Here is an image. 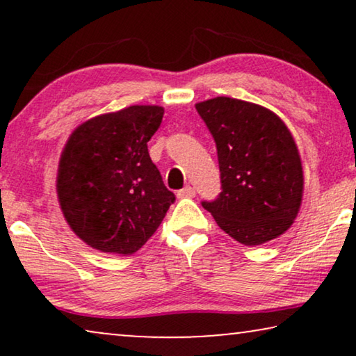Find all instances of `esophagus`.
Here are the masks:
<instances>
[{
  "instance_id": "1",
  "label": "esophagus",
  "mask_w": 356,
  "mask_h": 356,
  "mask_svg": "<svg viewBox=\"0 0 356 356\" xmlns=\"http://www.w3.org/2000/svg\"><path fill=\"white\" fill-rule=\"evenodd\" d=\"M194 196H196V191H194V188H191V186H186V188L179 189V191H178V197H179V199L194 197Z\"/></svg>"
}]
</instances>
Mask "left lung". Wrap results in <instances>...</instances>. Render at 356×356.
I'll return each instance as SVG.
<instances>
[{"label":"left lung","instance_id":"8db88e82","mask_svg":"<svg viewBox=\"0 0 356 356\" xmlns=\"http://www.w3.org/2000/svg\"><path fill=\"white\" fill-rule=\"evenodd\" d=\"M216 140L222 193L202 207L241 245L280 236L298 216L303 167L293 136L264 106L230 97L196 104Z\"/></svg>","mask_w":356,"mask_h":356}]
</instances>
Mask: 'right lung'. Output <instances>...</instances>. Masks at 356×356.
Returning a JSON list of instances; mask_svg holds the SVG:
<instances>
[{"mask_svg":"<svg viewBox=\"0 0 356 356\" xmlns=\"http://www.w3.org/2000/svg\"><path fill=\"white\" fill-rule=\"evenodd\" d=\"M162 118V106L133 105L86 121L67 139L58 201L71 230L94 250L133 254L175 202L147 149Z\"/></svg>","mask_w":356,"mask_h":356,"instance_id":"obj_1","label":"right lung"}]
</instances>
